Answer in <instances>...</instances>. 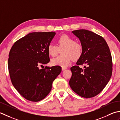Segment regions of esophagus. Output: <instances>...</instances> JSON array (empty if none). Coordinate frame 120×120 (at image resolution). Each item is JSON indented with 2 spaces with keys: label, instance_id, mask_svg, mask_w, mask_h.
<instances>
[{
  "label": "esophagus",
  "instance_id": "obj_1",
  "mask_svg": "<svg viewBox=\"0 0 120 120\" xmlns=\"http://www.w3.org/2000/svg\"><path fill=\"white\" fill-rule=\"evenodd\" d=\"M62 70H66V69H67V68H66V67H62Z\"/></svg>",
  "mask_w": 120,
  "mask_h": 120
}]
</instances>
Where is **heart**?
I'll list each match as a JSON object with an SVG mask.
<instances>
[{
    "instance_id": "b5f03b06",
    "label": "heart",
    "mask_w": 120,
    "mask_h": 120,
    "mask_svg": "<svg viewBox=\"0 0 120 120\" xmlns=\"http://www.w3.org/2000/svg\"><path fill=\"white\" fill-rule=\"evenodd\" d=\"M58 46L53 43H49L47 46V51L49 55L55 56L57 54L58 48L62 49V55L51 60V64L54 66H60L63 67L70 65L72 59L77 60L82 56L83 46L80 43L75 41L71 37L63 35L57 38Z\"/></svg>"
}]
</instances>
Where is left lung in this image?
Segmentation results:
<instances>
[{
  "label": "left lung",
  "mask_w": 120,
  "mask_h": 120,
  "mask_svg": "<svg viewBox=\"0 0 120 120\" xmlns=\"http://www.w3.org/2000/svg\"><path fill=\"white\" fill-rule=\"evenodd\" d=\"M72 33L79 39L83 51L77 65L70 68V86L80 96L93 97L103 90L111 77L110 51L103 37L92 31L78 29ZM83 64L86 65L84 70L79 67Z\"/></svg>",
  "instance_id": "1"
}]
</instances>
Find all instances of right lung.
I'll list each match as a JSON object with an SVG mask.
<instances>
[{
  "mask_svg": "<svg viewBox=\"0 0 120 120\" xmlns=\"http://www.w3.org/2000/svg\"><path fill=\"white\" fill-rule=\"evenodd\" d=\"M55 33H31L16 41L9 54L8 69L12 84L21 96L37 102L45 98L62 71L58 66L45 67L50 62L47 46Z\"/></svg>",
  "mask_w": 120,
  "mask_h": 120,
  "instance_id": "right-lung-1",
  "label": "right lung"
}]
</instances>
